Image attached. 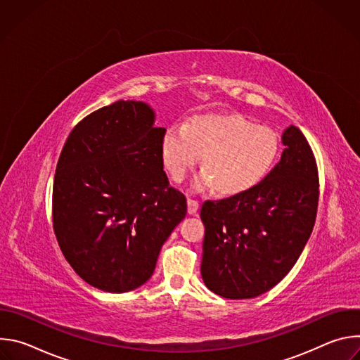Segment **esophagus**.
<instances>
[{
	"label": "esophagus",
	"mask_w": 360,
	"mask_h": 360,
	"mask_svg": "<svg viewBox=\"0 0 360 360\" xmlns=\"http://www.w3.org/2000/svg\"><path fill=\"white\" fill-rule=\"evenodd\" d=\"M199 210V203L195 199H188V214L195 215Z\"/></svg>",
	"instance_id": "34e87169"
}]
</instances>
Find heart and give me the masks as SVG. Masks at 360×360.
Here are the masks:
<instances>
[{
  "label": "heart",
  "mask_w": 360,
  "mask_h": 360,
  "mask_svg": "<svg viewBox=\"0 0 360 360\" xmlns=\"http://www.w3.org/2000/svg\"><path fill=\"white\" fill-rule=\"evenodd\" d=\"M278 152V135L271 128L238 114L193 115L184 127H168L161 139L162 162L175 181H182L202 155L203 171L193 179V188H215L222 196H236L258 185Z\"/></svg>",
  "instance_id": "obj_1"
}]
</instances>
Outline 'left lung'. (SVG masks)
I'll use <instances>...</instances> for the list:
<instances>
[{
	"label": "left lung",
	"mask_w": 360,
	"mask_h": 360,
	"mask_svg": "<svg viewBox=\"0 0 360 360\" xmlns=\"http://www.w3.org/2000/svg\"><path fill=\"white\" fill-rule=\"evenodd\" d=\"M281 161L245 193L207 200L202 279L228 299L256 297L293 268L318 211L319 176L314 152L295 125L282 134Z\"/></svg>",
	"instance_id": "obj_1"
}]
</instances>
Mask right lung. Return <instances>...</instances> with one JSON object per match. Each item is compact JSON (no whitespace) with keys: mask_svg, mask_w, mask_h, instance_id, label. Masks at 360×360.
I'll use <instances>...</instances> for the list:
<instances>
[{"mask_svg":"<svg viewBox=\"0 0 360 360\" xmlns=\"http://www.w3.org/2000/svg\"><path fill=\"white\" fill-rule=\"evenodd\" d=\"M141 101H117L70 134L53 188V222L72 269L91 286L124 293L143 285L186 215L161 157L165 128Z\"/></svg>","mask_w":360,"mask_h":360,"instance_id":"right-lung-1","label":"right lung"}]
</instances>
